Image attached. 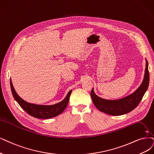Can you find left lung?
<instances>
[{
    "label": "left lung",
    "instance_id": "8db88e82",
    "mask_svg": "<svg viewBox=\"0 0 154 154\" xmlns=\"http://www.w3.org/2000/svg\"><path fill=\"white\" fill-rule=\"evenodd\" d=\"M148 66L149 64L146 60V68L143 82L133 93L125 98L116 100H105L96 95L93 88L91 92V96L95 106L102 112L116 116L126 114L134 110L140 103L149 87L150 76Z\"/></svg>",
    "mask_w": 154,
    "mask_h": 154
}]
</instances>
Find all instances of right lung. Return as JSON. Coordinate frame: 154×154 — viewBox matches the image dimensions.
Returning <instances> with one entry per match:
<instances>
[{"label": "right lung", "instance_id": "1", "mask_svg": "<svg viewBox=\"0 0 154 154\" xmlns=\"http://www.w3.org/2000/svg\"><path fill=\"white\" fill-rule=\"evenodd\" d=\"M10 84L13 97L14 100L18 102V103L22 109L31 116L35 118L43 119H48L56 117L63 112L68 103V101H69L70 100V96L72 91V90H70L67 94L65 98L61 102H60V103L52 105H35L28 103V102L25 101L21 97H20L18 94L16 93L13 86L11 79H10Z\"/></svg>", "mask_w": 154, "mask_h": 154}]
</instances>
